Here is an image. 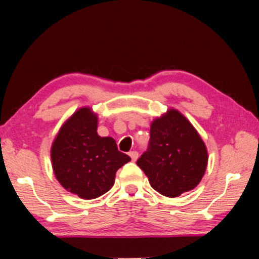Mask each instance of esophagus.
Segmentation results:
<instances>
[{
    "label": "esophagus",
    "mask_w": 259,
    "mask_h": 259,
    "mask_svg": "<svg viewBox=\"0 0 259 259\" xmlns=\"http://www.w3.org/2000/svg\"><path fill=\"white\" fill-rule=\"evenodd\" d=\"M130 157H131V159H132V161H136L138 157H139V154H138L137 151H132V152H130Z\"/></svg>",
    "instance_id": "esophagus-1"
}]
</instances>
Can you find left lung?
Instances as JSON below:
<instances>
[{
	"instance_id": "1",
	"label": "left lung",
	"mask_w": 259,
	"mask_h": 259,
	"mask_svg": "<svg viewBox=\"0 0 259 259\" xmlns=\"http://www.w3.org/2000/svg\"><path fill=\"white\" fill-rule=\"evenodd\" d=\"M150 136V147L137 165L151 186L169 198L193 190L205 175L208 154L192 123L178 109L169 108L151 122Z\"/></svg>"
}]
</instances>
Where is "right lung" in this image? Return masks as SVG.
Wrapping results in <instances>:
<instances>
[{
  "label": "right lung",
  "mask_w": 259,
  "mask_h": 259,
  "mask_svg": "<svg viewBox=\"0 0 259 259\" xmlns=\"http://www.w3.org/2000/svg\"><path fill=\"white\" fill-rule=\"evenodd\" d=\"M97 130V113L81 107L62 123L52 144L55 178L81 199H95L111 190L116 171L131 160L112 137H100Z\"/></svg>",
  "instance_id": "obj_1"
}]
</instances>
